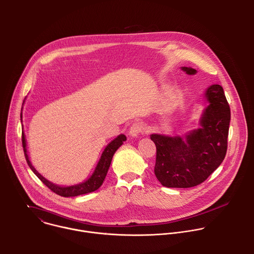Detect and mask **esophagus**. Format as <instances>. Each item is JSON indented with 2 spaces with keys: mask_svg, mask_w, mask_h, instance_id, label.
Wrapping results in <instances>:
<instances>
[{
  "mask_svg": "<svg viewBox=\"0 0 254 254\" xmlns=\"http://www.w3.org/2000/svg\"><path fill=\"white\" fill-rule=\"evenodd\" d=\"M129 134L131 136H137L138 134H143L148 131V128L143 123L141 122H135L133 123L129 127Z\"/></svg>",
  "mask_w": 254,
  "mask_h": 254,
  "instance_id": "34e87169",
  "label": "esophagus"
}]
</instances>
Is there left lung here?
<instances>
[{
    "label": "left lung",
    "mask_w": 254,
    "mask_h": 254,
    "mask_svg": "<svg viewBox=\"0 0 254 254\" xmlns=\"http://www.w3.org/2000/svg\"><path fill=\"white\" fill-rule=\"evenodd\" d=\"M195 74L192 67H182ZM209 106L201 119L200 128L185 138L152 134L157 148L155 175L168 188H191L204 181L223 162L227 152L230 107L221 85H211L206 91Z\"/></svg>",
    "instance_id": "left-lung-1"
}]
</instances>
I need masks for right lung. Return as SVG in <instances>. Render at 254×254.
<instances>
[{
  "mask_svg": "<svg viewBox=\"0 0 254 254\" xmlns=\"http://www.w3.org/2000/svg\"><path fill=\"white\" fill-rule=\"evenodd\" d=\"M125 140H127V136L125 134H120L117 138H115L112 142L107 144V147L103 151L101 158L95 168V171L93 172L92 176L87 181H85V182L75 185V186L60 187V186L54 185L53 183L49 182L48 180H46L43 176H41L32 166L31 162L29 161V157H28L27 151H26L25 136H24V133L22 132V144H23V149H24V154H25V158H26L27 164L29 165L30 169L33 171V173L36 176H37L42 181V183H44V185H46L55 194L62 196V197H75L78 195L91 193V192L97 190L103 183V181L105 179L108 169H110V166H111V163H112V160H113V157H114L116 151L122 146Z\"/></svg>",
  "mask_w": 254,
  "mask_h": 254,
  "instance_id": "add662e5",
  "label": "right lung"
}]
</instances>
